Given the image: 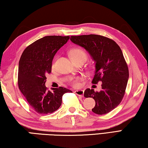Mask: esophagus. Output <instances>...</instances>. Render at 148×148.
<instances>
[{
    "label": "esophagus",
    "instance_id": "esophagus-1",
    "mask_svg": "<svg viewBox=\"0 0 148 148\" xmlns=\"http://www.w3.org/2000/svg\"><path fill=\"white\" fill-rule=\"evenodd\" d=\"M74 92L77 95H78V96H80V97H83L84 94V90H76V91H74Z\"/></svg>",
    "mask_w": 148,
    "mask_h": 148
}]
</instances>
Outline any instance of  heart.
<instances>
[{
    "label": "heart",
    "instance_id": "heart-1",
    "mask_svg": "<svg viewBox=\"0 0 148 148\" xmlns=\"http://www.w3.org/2000/svg\"><path fill=\"white\" fill-rule=\"evenodd\" d=\"M71 56L72 59H75V58H78V57H84V58L86 59V53H85L83 50L80 49H72L71 51ZM55 64H56V62H53V67L55 66ZM79 77H77V78H76L73 80V82H72V83H73V86L74 87H78L79 86Z\"/></svg>",
    "mask_w": 148,
    "mask_h": 148
}]
</instances>
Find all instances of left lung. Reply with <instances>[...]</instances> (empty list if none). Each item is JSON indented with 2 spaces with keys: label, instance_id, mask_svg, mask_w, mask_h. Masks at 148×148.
<instances>
[{
  "label": "left lung",
  "instance_id": "left-lung-1",
  "mask_svg": "<svg viewBox=\"0 0 148 148\" xmlns=\"http://www.w3.org/2000/svg\"><path fill=\"white\" fill-rule=\"evenodd\" d=\"M71 40L87 50L94 60L92 83L102 82L101 91L88 88L84 91V97L95 101L92 109L94 113L108 114L121 102L129 79L128 66L121 48L113 40L97 34L71 36Z\"/></svg>",
  "mask_w": 148,
  "mask_h": 148
}]
</instances>
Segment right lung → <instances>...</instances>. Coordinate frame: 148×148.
I'll use <instances>...</instances> for the list:
<instances>
[{"instance_id": "obj_1", "label": "right lung", "mask_w": 148, "mask_h": 148, "mask_svg": "<svg viewBox=\"0 0 148 148\" xmlns=\"http://www.w3.org/2000/svg\"><path fill=\"white\" fill-rule=\"evenodd\" d=\"M69 36H46L27 47L19 62L18 86L32 109L40 114H51L59 108L64 93L72 92L64 87L45 86L46 75L51 72L55 55L66 43Z\"/></svg>"}]
</instances>
